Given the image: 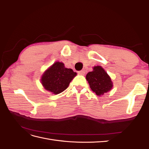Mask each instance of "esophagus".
Listing matches in <instances>:
<instances>
[{
    "label": "esophagus",
    "instance_id": "1",
    "mask_svg": "<svg viewBox=\"0 0 149 149\" xmlns=\"http://www.w3.org/2000/svg\"><path fill=\"white\" fill-rule=\"evenodd\" d=\"M78 73L79 74H81V75H84L85 74V71L84 70H81L78 71Z\"/></svg>",
    "mask_w": 149,
    "mask_h": 149
}]
</instances>
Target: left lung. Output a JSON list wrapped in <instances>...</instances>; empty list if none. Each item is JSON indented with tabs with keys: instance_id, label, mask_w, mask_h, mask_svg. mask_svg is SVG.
I'll use <instances>...</instances> for the list:
<instances>
[{
	"instance_id": "8db88e82",
	"label": "left lung",
	"mask_w": 149,
	"mask_h": 149,
	"mask_svg": "<svg viewBox=\"0 0 149 149\" xmlns=\"http://www.w3.org/2000/svg\"><path fill=\"white\" fill-rule=\"evenodd\" d=\"M86 78L92 91L98 96L103 95L112 88V82L110 77L100 66H94L93 71L89 72Z\"/></svg>"
}]
</instances>
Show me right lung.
Masks as SVG:
<instances>
[{
  "label": "right lung",
  "mask_w": 149,
  "mask_h": 149,
  "mask_svg": "<svg viewBox=\"0 0 149 149\" xmlns=\"http://www.w3.org/2000/svg\"><path fill=\"white\" fill-rule=\"evenodd\" d=\"M76 73L66 68L61 62H55L42 75L41 82L45 89L55 94L61 93L68 87Z\"/></svg>",
  "instance_id": "obj_1"
}]
</instances>
